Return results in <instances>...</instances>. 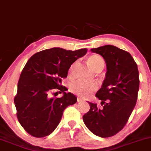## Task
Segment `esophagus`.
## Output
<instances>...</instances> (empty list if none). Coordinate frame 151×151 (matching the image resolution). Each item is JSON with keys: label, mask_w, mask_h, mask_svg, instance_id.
Masks as SVG:
<instances>
[{"label": "esophagus", "mask_w": 151, "mask_h": 151, "mask_svg": "<svg viewBox=\"0 0 151 151\" xmlns=\"http://www.w3.org/2000/svg\"><path fill=\"white\" fill-rule=\"evenodd\" d=\"M82 101H83V99L80 97H77V102H82Z\"/></svg>", "instance_id": "esophagus-1"}]
</instances>
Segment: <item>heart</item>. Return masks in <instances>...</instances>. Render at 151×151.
<instances>
[{"label": "heart", "mask_w": 151, "mask_h": 151, "mask_svg": "<svg viewBox=\"0 0 151 151\" xmlns=\"http://www.w3.org/2000/svg\"><path fill=\"white\" fill-rule=\"evenodd\" d=\"M88 63L90 67L95 70V69L99 67L100 65H104L103 60L100 56L97 55H91L88 58ZM74 65H72L70 69V72H72L73 70ZM70 91L72 93L77 94L78 96L82 97H87L90 96L93 91L98 88V84L96 82H89L83 80L74 81L70 84Z\"/></svg>", "instance_id": "obj_1"}]
</instances>
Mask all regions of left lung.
I'll return each instance as SVG.
<instances>
[{
	"instance_id": "obj_1",
	"label": "left lung",
	"mask_w": 151,
	"mask_h": 151,
	"mask_svg": "<svg viewBox=\"0 0 151 151\" xmlns=\"http://www.w3.org/2000/svg\"><path fill=\"white\" fill-rule=\"evenodd\" d=\"M106 63L102 86L96 94L101 105L88 102L90 110L83 116L86 127L98 137L115 135L127 122L137 101L139 74L137 65L128 52L112 46L91 49Z\"/></svg>"
}]
</instances>
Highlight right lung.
<instances>
[{
  "instance_id": "1",
  "label": "right lung",
  "mask_w": 151,
  "mask_h": 151,
  "mask_svg": "<svg viewBox=\"0 0 151 151\" xmlns=\"http://www.w3.org/2000/svg\"><path fill=\"white\" fill-rule=\"evenodd\" d=\"M86 52V48L72 51L52 48L36 52L27 61L14 102L18 121L32 137L50 135L59 124L65 109L77 103L73 93L65 92L68 89L62 86L61 79L68 77L71 65ZM55 88L63 92L62 97H49Z\"/></svg>"
}]
</instances>
